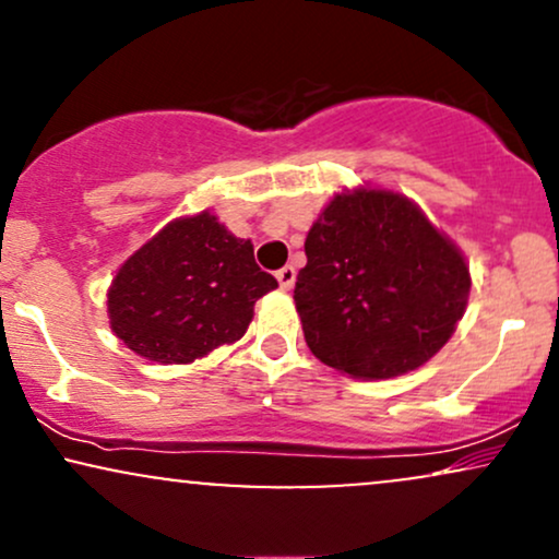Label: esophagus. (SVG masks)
<instances>
[{"label":"esophagus","instance_id":"obj_1","mask_svg":"<svg viewBox=\"0 0 559 559\" xmlns=\"http://www.w3.org/2000/svg\"><path fill=\"white\" fill-rule=\"evenodd\" d=\"M275 278H278V286L284 288V292H288V288L294 286V281H297V271H294L292 265H286V267H281L278 273H275Z\"/></svg>","mask_w":559,"mask_h":559}]
</instances>
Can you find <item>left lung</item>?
<instances>
[{
  "label": "left lung",
  "instance_id": "obj_1",
  "mask_svg": "<svg viewBox=\"0 0 559 559\" xmlns=\"http://www.w3.org/2000/svg\"><path fill=\"white\" fill-rule=\"evenodd\" d=\"M294 301L312 355L362 381L418 370L465 316L471 267L444 230L394 189H344L305 241Z\"/></svg>",
  "mask_w": 559,
  "mask_h": 559
}]
</instances>
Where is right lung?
<instances>
[{"label": "right lung", "instance_id": "add662e5", "mask_svg": "<svg viewBox=\"0 0 559 559\" xmlns=\"http://www.w3.org/2000/svg\"><path fill=\"white\" fill-rule=\"evenodd\" d=\"M278 288L254 247L210 210L183 215L141 243L107 288L115 336L144 360L189 365L239 342L254 301Z\"/></svg>", "mask_w": 559, "mask_h": 559}]
</instances>
